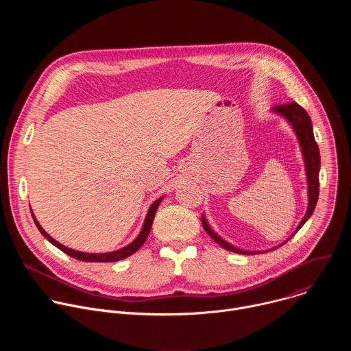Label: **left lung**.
I'll list each match as a JSON object with an SVG mask.
<instances>
[{"instance_id": "left-lung-1", "label": "left lung", "mask_w": 351, "mask_h": 351, "mask_svg": "<svg viewBox=\"0 0 351 351\" xmlns=\"http://www.w3.org/2000/svg\"><path fill=\"white\" fill-rule=\"evenodd\" d=\"M272 111L275 114L283 117L290 123V126L293 128V130L297 136V140H298L300 148H302V154H303V158H304L307 184H308V207H307V213H306L304 218L302 219V222L298 223L294 233L291 234V236H294L300 229H302V226L308 221V218L313 215V213L315 210V206H317V202H318V195H319V168H321L319 148H318V144L314 138L311 119H310V117H308V114L306 112L304 108L300 107L297 103H287V104H283V106L274 107ZM202 222H203V226H204L206 232L211 236V239H214L225 250H229V252H233V253H237V254H256L254 252H247V250L237 248V247L232 245L230 243H228L226 240H223L218 233H215L211 229V226L208 225L204 214L202 217Z\"/></svg>"}]
</instances>
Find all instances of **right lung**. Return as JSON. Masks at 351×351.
<instances>
[{"label": "right lung", "instance_id": "obj_1", "mask_svg": "<svg viewBox=\"0 0 351 351\" xmlns=\"http://www.w3.org/2000/svg\"><path fill=\"white\" fill-rule=\"evenodd\" d=\"M162 197H160L158 199H156V202L152 204V207L148 208V213L145 215V219H144V223H143V228H141V232L138 233V236L128 245L117 250V252H111V253H98V254H94V253H83V252H77V250H73V248H69V247H65L64 244L58 243L56 239H53L51 236H49L43 228L41 225L38 223V221L36 219L33 211L30 210L32 213V217H33V221L37 226V229L40 230V233L49 241L53 243L56 247H58L61 252H64L65 254L79 260V261H86V263H115V261H119V260H123V258H128L129 256L134 254L137 250L144 244L148 233H149V229H152V225H153V221H154V217H156V213L158 210V206L161 204L162 202Z\"/></svg>", "mask_w": 351, "mask_h": 351}]
</instances>
